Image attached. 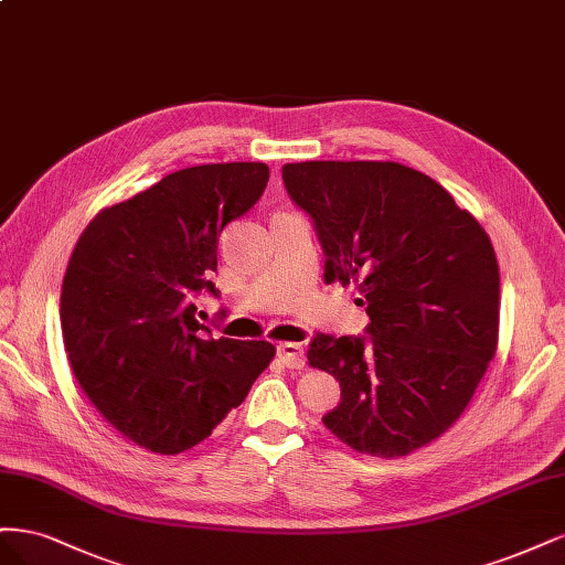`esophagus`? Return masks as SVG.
Returning a JSON list of instances; mask_svg holds the SVG:
<instances>
[{
    "mask_svg": "<svg viewBox=\"0 0 565 565\" xmlns=\"http://www.w3.org/2000/svg\"><path fill=\"white\" fill-rule=\"evenodd\" d=\"M277 354L284 361V366H288V369H302L307 361L305 344H300V342H279Z\"/></svg>",
    "mask_w": 565,
    "mask_h": 565,
    "instance_id": "obj_1",
    "label": "esophagus"
}]
</instances>
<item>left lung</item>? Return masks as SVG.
<instances>
[{"label":"left lung","instance_id":"1","mask_svg":"<svg viewBox=\"0 0 565 565\" xmlns=\"http://www.w3.org/2000/svg\"><path fill=\"white\" fill-rule=\"evenodd\" d=\"M286 192L323 248V279L356 284L369 335H323L309 366L340 380L323 415L342 444L404 458L465 413L498 350L500 269L469 211L396 161H300Z\"/></svg>","mask_w":565,"mask_h":565}]
</instances>
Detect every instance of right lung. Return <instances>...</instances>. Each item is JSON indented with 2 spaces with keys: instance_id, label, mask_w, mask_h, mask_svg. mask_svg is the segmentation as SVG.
<instances>
[{
  "instance_id": "1",
  "label": "right lung",
  "mask_w": 565,
  "mask_h": 565,
  "mask_svg": "<svg viewBox=\"0 0 565 565\" xmlns=\"http://www.w3.org/2000/svg\"><path fill=\"white\" fill-rule=\"evenodd\" d=\"M260 161L204 163L103 209L72 250L61 290L67 361L121 436L183 452L239 406L277 350L213 340L194 296H217V236L267 188Z\"/></svg>"
}]
</instances>
